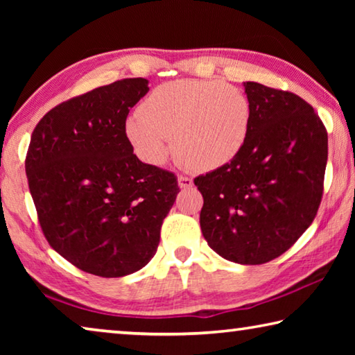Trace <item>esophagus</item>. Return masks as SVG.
Here are the masks:
<instances>
[{"mask_svg":"<svg viewBox=\"0 0 355 355\" xmlns=\"http://www.w3.org/2000/svg\"><path fill=\"white\" fill-rule=\"evenodd\" d=\"M192 184H194V182H192L191 177H186V175H180L178 177V186L182 189H188V188H192Z\"/></svg>","mask_w":355,"mask_h":355,"instance_id":"obj_1","label":"esophagus"}]
</instances>
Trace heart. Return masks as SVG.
I'll list each match as a JSON object with an SVG mask.
<instances>
[{
    "instance_id": "1",
    "label": "heart",
    "mask_w": 355,
    "mask_h": 355,
    "mask_svg": "<svg viewBox=\"0 0 355 355\" xmlns=\"http://www.w3.org/2000/svg\"><path fill=\"white\" fill-rule=\"evenodd\" d=\"M252 107L241 89L209 80H177L155 87L125 123L128 141L150 166L163 164L172 150L186 166L213 171L243 148Z\"/></svg>"
}]
</instances>
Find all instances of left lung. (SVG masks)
<instances>
[{
  "mask_svg": "<svg viewBox=\"0 0 355 355\" xmlns=\"http://www.w3.org/2000/svg\"><path fill=\"white\" fill-rule=\"evenodd\" d=\"M252 116L230 163L194 178L202 192L200 228L225 260L263 264L307 230L320 208L327 130L299 95L244 83Z\"/></svg>",
  "mask_w": 355,
  "mask_h": 355,
  "instance_id": "8db88e82",
  "label": "left lung"
}]
</instances>
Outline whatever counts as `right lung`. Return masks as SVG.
<instances>
[{
	"instance_id": "right-lung-1",
	"label": "right lung",
	"mask_w": 355,
	"mask_h": 355,
	"mask_svg": "<svg viewBox=\"0 0 355 355\" xmlns=\"http://www.w3.org/2000/svg\"><path fill=\"white\" fill-rule=\"evenodd\" d=\"M125 78L48 111L35 125L25 169L48 244L84 272L123 277L152 260L177 177L142 163L125 123L148 92Z\"/></svg>"
}]
</instances>
